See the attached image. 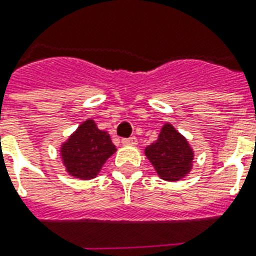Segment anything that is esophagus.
I'll return each mask as SVG.
<instances>
[{"instance_id":"esophagus-1","label":"esophagus","mask_w":256,"mask_h":256,"mask_svg":"<svg viewBox=\"0 0 256 256\" xmlns=\"http://www.w3.org/2000/svg\"><path fill=\"white\" fill-rule=\"evenodd\" d=\"M123 145H126V146H134V145H137V138L136 137H130V138H124L122 140Z\"/></svg>"}]
</instances>
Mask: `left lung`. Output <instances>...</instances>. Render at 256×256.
Here are the masks:
<instances>
[{
    "label": "left lung",
    "instance_id": "8db88e82",
    "mask_svg": "<svg viewBox=\"0 0 256 256\" xmlns=\"http://www.w3.org/2000/svg\"><path fill=\"white\" fill-rule=\"evenodd\" d=\"M145 156L162 180H180L192 170L194 150L171 123H166L156 141L145 148Z\"/></svg>",
    "mask_w": 256,
    "mask_h": 256
}]
</instances>
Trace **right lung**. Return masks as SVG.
<instances>
[{"label": "right lung", "instance_id": "add662e5", "mask_svg": "<svg viewBox=\"0 0 256 256\" xmlns=\"http://www.w3.org/2000/svg\"><path fill=\"white\" fill-rule=\"evenodd\" d=\"M115 152L116 148L110 134L98 128L94 119L81 123L60 149L66 172L82 180H90L99 175L104 162Z\"/></svg>", "mask_w": 256, "mask_h": 256}]
</instances>
